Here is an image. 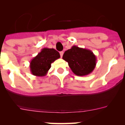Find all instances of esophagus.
<instances>
[{"label":"esophagus","mask_w":125,"mask_h":125,"mask_svg":"<svg viewBox=\"0 0 125 125\" xmlns=\"http://www.w3.org/2000/svg\"><path fill=\"white\" fill-rule=\"evenodd\" d=\"M63 54H64V52L62 51H61V52H60V55H61V57H62V56H63Z\"/></svg>","instance_id":"1"}]
</instances>
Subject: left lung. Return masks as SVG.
Wrapping results in <instances>:
<instances>
[{"label": "left lung", "mask_w": 125, "mask_h": 125, "mask_svg": "<svg viewBox=\"0 0 125 125\" xmlns=\"http://www.w3.org/2000/svg\"><path fill=\"white\" fill-rule=\"evenodd\" d=\"M62 59L68 62L73 73L79 76L91 73L96 64V57L91 50L76 46L65 51Z\"/></svg>", "instance_id": "1"}]
</instances>
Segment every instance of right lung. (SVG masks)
<instances>
[{"instance_id": "obj_1", "label": "right lung", "mask_w": 125, "mask_h": 125, "mask_svg": "<svg viewBox=\"0 0 125 125\" xmlns=\"http://www.w3.org/2000/svg\"><path fill=\"white\" fill-rule=\"evenodd\" d=\"M60 58L59 52L54 49L43 48L30 62V70L36 76H44L51 67V64Z\"/></svg>"}]
</instances>
